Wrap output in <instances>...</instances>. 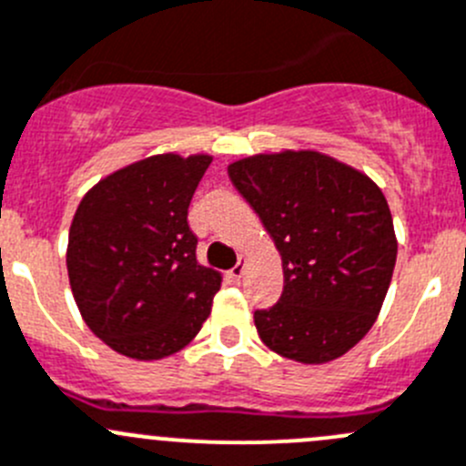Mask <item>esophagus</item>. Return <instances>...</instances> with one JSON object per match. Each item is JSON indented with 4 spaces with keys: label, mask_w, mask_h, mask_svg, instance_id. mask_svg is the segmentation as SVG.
Wrapping results in <instances>:
<instances>
[{
    "label": "esophagus",
    "mask_w": 466,
    "mask_h": 466,
    "mask_svg": "<svg viewBox=\"0 0 466 466\" xmlns=\"http://www.w3.org/2000/svg\"><path fill=\"white\" fill-rule=\"evenodd\" d=\"M243 270H246V261H241L238 259V264L237 266H232V268H229V278L232 279H241V275H243Z\"/></svg>",
    "instance_id": "esophagus-1"
}]
</instances>
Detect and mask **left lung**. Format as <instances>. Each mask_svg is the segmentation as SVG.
Masks as SVG:
<instances>
[{"mask_svg": "<svg viewBox=\"0 0 466 466\" xmlns=\"http://www.w3.org/2000/svg\"><path fill=\"white\" fill-rule=\"evenodd\" d=\"M228 173L282 257V298L255 311L259 339L300 364L346 355L376 323L396 266L380 187L316 150L261 152Z\"/></svg>", "mask_w": 466, "mask_h": 466, "instance_id": "left-lung-1", "label": "left lung"}]
</instances>
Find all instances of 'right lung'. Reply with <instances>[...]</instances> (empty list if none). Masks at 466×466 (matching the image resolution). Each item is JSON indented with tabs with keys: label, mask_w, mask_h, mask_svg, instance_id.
Listing matches in <instances>:
<instances>
[{
	"label": "right lung",
	"mask_w": 466,
	"mask_h": 466,
	"mask_svg": "<svg viewBox=\"0 0 466 466\" xmlns=\"http://www.w3.org/2000/svg\"><path fill=\"white\" fill-rule=\"evenodd\" d=\"M214 157L152 155L113 170L75 211L66 264L79 314L138 362L179 353L209 319L223 275L198 264L188 205Z\"/></svg>",
	"instance_id": "obj_1"
}]
</instances>
